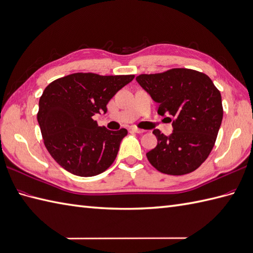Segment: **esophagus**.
Listing matches in <instances>:
<instances>
[{"mask_svg":"<svg viewBox=\"0 0 253 253\" xmlns=\"http://www.w3.org/2000/svg\"><path fill=\"white\" fill-rule=\"evenodd\" d=\"M131 130L134 131V132H137V133H143L145 131V130H143V129H140V128H137V127H132Z\"/></svg>","mask_w":253,"mask_h":253,"instance_id":"obj_1","label":"esophagus"}]
</instances>
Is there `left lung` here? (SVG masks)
Returning <instances> with one entry per match:
<instances>
[{"mask_svg":"<svg viewBox=\"0 0 253 253\" xmlns=\"http://www.w3.org/2000/svg\"><path fill=\"white\" fill-rule=\"evenodd\" d=\"M136 80L158 103V114L173 119L169 137L153 130L157 145L146 153L151 165L171 175L196 170L213 149L222 123L219 89L208 75L185 68L140 74Z\"/></svg>","mask_w":253,"mask_h":253,"instance_id":"8db88e82","label":"left lung"}]
</instances>
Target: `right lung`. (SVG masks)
Returning <instances> with one entry per match:
<instances>
[{
	"label": "right lung",
	"instance_id": "right-lung-1",
	"mask_svg": "<svg viewBox=\"0 0 253 253\" xmlns=\"http://www.w3.org/2000/svg\"><path fill=\"white\" fill-rule=\"evenodd\" d=\"M134 75L73 73L45 88L39 102L38 122L44 144L59 165L75 175L92 177L115 161L127 129L112 131L98 126L95 114Z\"/></svg>",
	"mask_w": 253,
	"mask_h": 253
}]
</instances>
